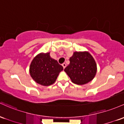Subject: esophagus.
<instances>
[{
  "label": "esophagus",
  "instance_id": "34e87169",
  "mask_svg": "<svg viewBox=\"0 0 124 124\" xmlns=\"http://www.w3.org/2000/svg\"><path fill=\"white\" fill-rule=\"evenodd\" d=\"M62 66L63 67L64 69L65 68H66V63H63V64H62Z\"/></svg>",
  "mask_w": 124,
  "mask_h": 124
}]
</instances>
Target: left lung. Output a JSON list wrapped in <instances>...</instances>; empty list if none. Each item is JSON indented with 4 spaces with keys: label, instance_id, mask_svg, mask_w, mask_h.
I'll list each match as a JSON object with an SVG mask.
<instances>
[{
    "label": "left lung",
    "instance_id": "8db88e82",
    "mask_svg": "<svg viewBox=\"0 0 124 124\" xmlns=\"http://www.w3.org/2000/svg\"><path fill=\"white\" fill-rule=\"evenodd\" d=\"M97 70L95 60L88 51H75L64 71L73 83L84 85L94 79Z\"/></svg>",
    "mask_w": 124,
    "mask_h": 124
}]
</instances>
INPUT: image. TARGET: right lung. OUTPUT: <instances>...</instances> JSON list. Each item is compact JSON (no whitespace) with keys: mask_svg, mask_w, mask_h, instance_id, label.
<instances>
[{"mask_svg":"<svg viewBox=\"0 0 124 124\" xmlns=\"http://www.w3.org/2000/svg\"><path fill=\"white\" fill-rule=\"evenodd\" d=\"M63 70L57 61L50 55V52L40 53L34 57L29 68L30 76L37 84L49 86L55 83Z\"/></svg>","mask_w":124,"mask_h":124,"instance_id":"obj_1","label":"right lung"}]
</instances>
